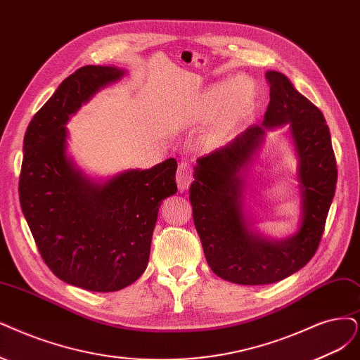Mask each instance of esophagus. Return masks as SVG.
Instances as JSON below:
<instances>
[{
  "mask_svg": "<svg viewBox=\"0 0 360 360\" xmlns=\"http://www.w3.org/2000/svg\"><path fill=\"white\" fill-rule=\"evenodd\" d=\"M176 182L179 190H187L190 187V184L193 182V169L190 166V163L182 162L178 166V172H176Z\"/></svg>",
  "mask_w": 360,
  "mask_h": 360,
  "instance_id": "obj_1",
  "label": "esophagus"
}]
</instances>
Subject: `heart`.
Returning <instances> with one entry per match:
<instances>
[{
    "mask_svg": "<svg viewBox=\"0 0 360 360\" xmlns=\"http://www.w3.org/2000/svg\"><path fill=\"white\" fill-rule=\"evenodd\" d=\"M254 101V87L248 79H227L206 91L200 105V117L209 120L222 112V126H231L249 115Z\"/></svg>",
    "mask_w": 360,
    "mask_h": 360,
    "instance_id": "heart-1",
    "label": "heart"
}]
</instances>
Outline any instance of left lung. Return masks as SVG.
Returning a JSON list of instances; mask_svg holds the SVG:
<instances>
[{"instance_id":"left-lung-1","label":"left lung","mask_w":360,"mask_h":360,"mask_svg":"<svg viewBox=\"0 0 360 360\" xmlns=\"http://www.w3.org/2000/svg\"><path fill=\"white\" fill-rule=\"evenodd\" d=\"M265 79L270 86V103L264 122L198 158L190 187L194 225L209 267L237 285H269L302 269L321 243L337 185L335 154L322 111L283 74L269 71ZM285 124H290L300 162L303 217L299 231L277 243L247 230L240 170L264 131Z\"/></svg>"}]
</instances>
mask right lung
Listing matches in <instances>:
<instances>
[{
  "mask_svg": "<svg viewBox=\"0 0 360 360\" xmlns=\"http://www.w3.org/2000/svg\"><path fill=\"white\" fill-rule=\"evenodd\" d=\"M123 75L115 66L77 70L34 115L23 138L19 200L39 254L60 281L93 292L120 290L142 276L158 207L178 190L175 158L99 184L66 155L70 117Z\"/></svg>",
  "mask_w": 360,
  "mask_h": 360,
  "instance_id": "obj_1",
  "label": "right lung"
}]
</instances>
